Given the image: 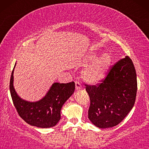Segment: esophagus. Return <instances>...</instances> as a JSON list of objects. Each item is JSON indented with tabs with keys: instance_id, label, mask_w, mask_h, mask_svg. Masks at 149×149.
<instances>
[{
	"instance_id": "34e87169",
	"label": "esophagus",
	"mask_w": 149,
	"mask_h": 149,
	"mask_svg": "<svg viewBox=\"0 0 149 149\" xmlns=\"http://www.w3.org/2000/svg\"><path fill=\"white\" fill-rule=\"evenodd\" d=\"M75 87H76V90H79L81 88V85L79 81H75Z\"/></svg>"
}]
</instances>
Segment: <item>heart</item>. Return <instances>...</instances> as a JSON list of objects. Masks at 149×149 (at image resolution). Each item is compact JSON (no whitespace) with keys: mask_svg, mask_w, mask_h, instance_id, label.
I'll list each match as a JSON object with an SVG mask.
<instances>
[{"mask_svg":"<svg viewBox=\"0 0 149 149\" xmlns=\"http://www.w3.org/2000/svg\"><path fill=\"white\" fill-rule=\"evenodd\" d=\"M96 56V53H91L87 56V60H93ZM111 62L112 57L111 54L109 53L102 54L83 71V79L91 84H96L100 83L102 81L107 74Z\"/></svg>","mask_w":149,"mask_h":149,"instance_id":"1","label":"heart"}]
</instances>
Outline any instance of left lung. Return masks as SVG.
<instances>
[{"label":"left lung","mask_w":149,"mask_h":149,"mask_svg":"<svg viewBox=\"0 0 149 149\" xmlns=\"http://www.w3.org/2000/svg\"><path fill=\"white\" fill-rule=\"evenodd\" d=\"M85 85L90 98L89 119L99 128L113 127L123 121L135 103V67L131 59L126 56L112 66L100 83Z\"/></svg>","instance_id":"left-lung-1"}]
</instances>
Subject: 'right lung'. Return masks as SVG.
Returning <instances> with one entry per match:
<instances>
[{"label":"right lung","instance_id":"1","mask_svg":"<svg viewBox=\"0 0 149 149\" xmlns=\"http://www.w3.org/2000/svg\"><path fill=\"white\" fill-rule=\"evenodd\" d=\"M14 66L10 79V93L17 112L26 123L41 128L54 127L60 121L62 106L74 93V82L54 83L39 101L30 102L19 97L13 87Z\"/></svg>","mask_w":149,"mask_h":149}]
</instances>
